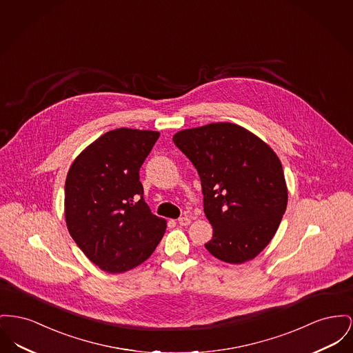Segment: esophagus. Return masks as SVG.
<instances>
[{"label": "esophagus", "mask_w": 353, "mask_h": 353, "mask_svg": "<svg viewBox=\"0 0 353 353\" xmlns=\"http://www.w3.org/2000/svg\"><path fill=\"white\" fill-rule=\"evenodd\" d=\"M179 224H180L181 227H187V225L190 224V219H189L188 216H183V217L179 219Z\"/></svg>", "instance_id": "1"}]
</instances>
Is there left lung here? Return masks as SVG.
Wrapping results in <instances>:
<instances>
[{"mask_svg": "<svg viewBox=\"0 0 353 353\" xmlns=\"http://www.w3.org/2000/svg\"><path fill=\"white\" fill-rule=\"evenodd\" d=\"M173 143L197 169L204 213L219 260L241 264L270 244L287 209L288 190L276 153L247 129L216 123L185 129Z\"/></svg>", "mask_w": 353, "mask_h": 353, "instance_id": "obj_1", "label": "left lung"}]
</instances>
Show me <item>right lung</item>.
I'll return each instance as SVG.
<instances>
[{
    "label": "right lung",
    "mask_w": 353,
    "mask_h": 353,
    "mask_svg": "<svg viewBox=\"0 0 353 353\" xmlns=\"http://www.w3.org/2000/svg\"><path fill=\"white\" fill-rule=\"evenodd\" d=\"M160 133L120 128L88 146L65 181V219L86 257L109 273L144 263L165 233L144 200L140 168Z\"/></svg>",
    "instance_id": "right-lung-1"
}]
</instances>
